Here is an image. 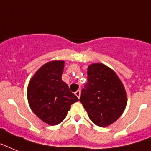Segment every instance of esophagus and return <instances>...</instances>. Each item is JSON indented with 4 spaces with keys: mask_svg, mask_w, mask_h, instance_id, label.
Wrapping results in <instances>:
<instances>
[{
    "mask_svg": "<svg viewBox=\"0 0 151 151\" xmlns=\"http://www.w3.org/2000/svg\"><path fill=\"white\" fill-rule=\"evenodd\" d=\"M75 95L77 97H78V99H79L80 96H81V91H80V90L77 91H76V92H75Z\"/></svg>",
    "mask_w": 151,
    "mask_h": 151,
    "instance_id": "obj_1",
    "label": "esophagus"
}]
</instances>
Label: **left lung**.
I'll use <instances>...</instances> for the list:
<instances>
[{"mask_svg":"<svg viewBox=\"0 0 151 151\" xmlns=\"http://www.w3.org/2000/svg\"><path fill=\"white\" fill-rule=\"evenodd\" d=\"M80 101L95 125L104 127L119 118L127 105V94L118 76L102 63L88 68V82Z\"/></svg>","mask_w":151,"mask_h":151,"instance_id":"1","label":"left lung"}]
</instances>
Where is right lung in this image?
<instances>
[{"label": "right lung", "mask_w": 151, "mask_h": 151, "mask_svg": "<svg viewBox=\"0 0 151 151\" xmlns=\"http://www.w3.org/2000/svg\"><path fill=\"white\" fill-rule=\"evenodd\" d=\"M64 61H51L44 64L33 76L28 87V100L32 110L47 124L60 123L70 105L78 101L62 81Z\"/></svg>", "instance_id": "1"}]
</instances>
